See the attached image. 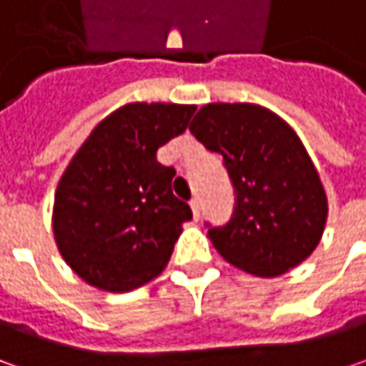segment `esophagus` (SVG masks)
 I'll return each instance as SVG.
<instances>
[{
    "label": "esophagus",
    "mask_w": 366,
    "mask_h": 366,
    "mask_svg": "<svg viewBox=\"0 0 366 366\" xmlns=\"http://www.w3.org/2000/svg\"><path fill=\"white\" fill-rule=\"evenodd\" d=\"M189 204H191V209H193V218L197 219L199 216H202V202H199L197 197H193Z\"/></svg>",
    "instance_id": "1"
}]
</instances>
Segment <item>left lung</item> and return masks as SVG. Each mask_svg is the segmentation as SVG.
<instances>
[{
  "label": "left lung",
  "mask_w": 366,
  "mask_h": 366,
  "mask_svg": "<svg viewBox=\"0 0 366 366\" xmlns=\"http://www.w3.org/2000/svg\"><path fill=\"white\" fill-rule=\"evenodd\" d=\"M189 130L222 154L236 195L232 218L205 224L219 254L259 277L287 273L307 259L324 232L328 202L297 134L252 104H207Z\"/></svg>",
  "instance_id": "left-lung-1"
}]
</instances>
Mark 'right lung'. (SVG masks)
I'll use <instances>...</instances> for the list:
<instances>
[{
    "mask_svg": "<svg viewBox=\"0 0 366 366\" xmlns=\"http://www.w3.org/2000/svg\"><path fill=\"white\" fill-rule=\"evenodd\" d=\"M193 106L130 104L99 122L59 181L52 228L63 259L89 285L124 293L162 273L193 218L157 150L189 126Z\"/></svg>",
    "mask_w": 366,
    "mask_h": 366,
    "instance_id": "right-lung-1",
    "label": "right lung"
}]
</instances>
